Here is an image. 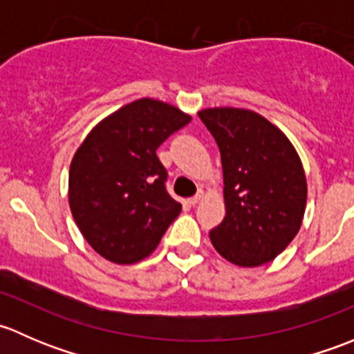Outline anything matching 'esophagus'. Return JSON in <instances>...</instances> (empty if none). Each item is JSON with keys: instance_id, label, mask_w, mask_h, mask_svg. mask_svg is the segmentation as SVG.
<instances>
[{"instance_id": "esophagus-1", "label": "esophagus", "mask_w": 354, "mask_h": 354, "mask_svg": "<svg viewBox=\"0 0 354 354\" xmlns=\"http://www.w3.org/2000/svg\"><path fill=\"white\" fill-rule=\"evenodd\" d=\"M202 197H203V192H202V190H198V194H197V195H194V197H192V198H188V200H187V203H188V205H195V203H197L198 200L202 198Z\"/></svg>"}]
</instances>
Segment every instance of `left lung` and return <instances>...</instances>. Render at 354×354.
Listing matches in <instances>:
<instances>
[{
    "label": "left lung",
    "instance_id": "left-lung-1",
    "mask_svg": "<svg viewBox=\"0 0 354 354\" xmlns=\"http://www.w3.org/2000/svg\"><path fill=\"white\" fill-rule=\"evenodd\" d=\"M198 116L219 147L224 176L226 217L210 230V241L236 266L270 262L301 226V160L286 135L253 111L214 108Z\"/></svg>",
    "mask_w": 354,
    "mask_h": 354
}]
</instances>
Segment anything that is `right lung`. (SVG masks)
Listing matches in <instances>:
<instances>
[{"label":"right lung","mask_w":354,"mask_h":354,"mask_svg":"<svg viewBox=\"0 0 354 354\" xmlns=\"http://www.w3.org/2000/svg\"><path fill=\"white\" fill-rule=\"evenodd\" d=\"M190 120L145 97L87 135L71 160L68 198L78 230L99 255L116 263L145 259L181 212L167 194V171L156 151Z\"/></svg>","instance_id":"1"}]
</instances>
